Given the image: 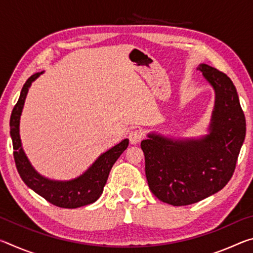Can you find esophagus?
Returning <instances> with one entry per match:
<instances>
[{
	"instance_id": "34e87169",
	"label": "esophagus",
	"mask_w": 253,
	"mask_h": 253,
	"mask_svg": "<svg viewBox=\"0 0 253 253\" xmlns=\"http://www.w3.org/2000/svg\"><path fill=\"white\" fill-rule=\"evenodd\" d=\"M128 137H129L130 144L136 145V144L140 143V140H142L143 137H144V134L140 129H134V130L129 131V136H128Z\"/></svg>"
}]
</instances>
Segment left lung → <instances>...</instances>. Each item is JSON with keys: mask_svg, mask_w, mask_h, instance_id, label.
Instances as JSON below:
<instances>
[{"mask_svg": "<svg viewBox=\"0 0 253 253\" xmlns=\"http://www.w3.org/2000/svg\"><path fill=\"white\" fill-rule=\"evenodd\" d=\"M215 92L210 132L172 139L148 134L140 143L149 190L162 202L190 205L221 191L232 177L246 137V117L228 76L205 63L198 67Z\"/></svg>", "mask_w": 253, "mask_h": 253, "instance_id": "left-lung-1", "label": "left lung"}]
</instances>
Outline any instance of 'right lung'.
Masks as SVG:
<instances>
[{
	"mask_svg": "<svg viewBox=\"0 0 253 253\" xmlns=\"http://www.w3.org/2000/svg\"><path fill=\"white\" fill-rule=\"evenodd\" d=\"M41 74H43V71L37 72L25 81L19 100L11 114L10 134L12 143H13V156L16 169L22 181L51 204L65 209L84 207V205L96 202L100 198L111 168L128 147L129 140L127 138L124 139L101 154L83 175L70 181H54V179H49L40 175L33 169L23 151L19 127L21 114H22L30 85Z\"/></svg>",
	"mask_w": 253,
	"mask_h": 253,
	"instance_id": "obj_1",
	"label": "right lung"
}]
</instances>
